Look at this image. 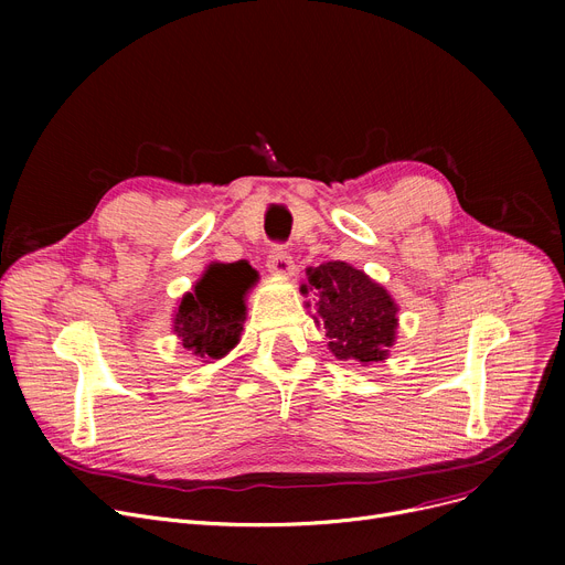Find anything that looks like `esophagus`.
<instances>
[{
	"instance_id": "obj_1",
	"label": "esophagus",
	"mask_w": 565,
	"mask_h": 565,
	"mask_svg": "<svg viewBox=\"0 0 565 565\" xmlns=\"http://www.w3.org/2000/svg\"><path fill=\"white\" fill-rule=\"evenodd\" d=\"M267 270L279 275V277H288V275L295 273V263H292L290 254L284 247L275 245L270 249V254H267Z\"/></svg>"
}]
</instances>
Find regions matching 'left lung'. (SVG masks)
<instances>
[{"instance_id": "8db88e82", "label": "left lung", "mask_w": 565, "mask_h": 565, "mask_svg": "<svg viewBox=\"0 0 565 565\" xmlns=\"http://www.w3.org/2000/svg\"><path fill=\"white\" fill-rule=\"evenodd\" d=\"M300 290L313 292V320L330 337L328 348L337 360L362 364L387 360L396 341L398 307L369 275L343 260H330L309 267Z\"/></svg>"}]
</instances>
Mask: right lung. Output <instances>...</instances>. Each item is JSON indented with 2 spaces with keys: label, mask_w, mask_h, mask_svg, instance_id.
I'll list each match as a JSON object with an SVG mask.
<instances>
[{
  "label": "right lung",
  "mask_w": 565,
  "mask_h": 565,
  "mask_svg": "<svg viewBox=\"0 0 565 565\" xmlns=\"http://www.w3.org/2000/svg\"><path fill=\"white\" fill-rule=\"evenodd\" d=\"M258 281L247 260L211 263L173 313V332L201 360H222L237 341L247 316L245 295Z\"/></svg>",
  "instance_id": "obj_1"
}]
</instances>
